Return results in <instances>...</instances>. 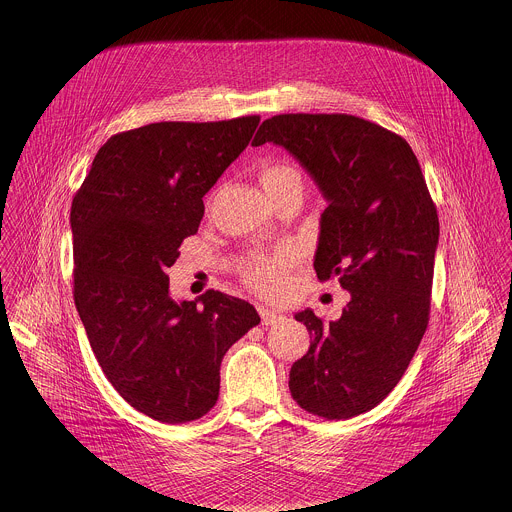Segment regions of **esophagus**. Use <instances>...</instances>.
Returning a JSON list of instances; mask_svg holds the SVG:
<instances>
[{"label":"esophagus","instance_id":"1","mask_svg":"<svg viewBox=\"0 0 512 512\" xmlns=\"http://www.w3.org/2000/svg\"><path fill=\"white\" fill-rule=\"evenodd\" d=\"M258 311H260V317H262V325H276V323L284 321V315H280V313H276V311H272L264 305L258 307Z\"/></svg>","mask_w":512,"mask_h":512}]
</instances>
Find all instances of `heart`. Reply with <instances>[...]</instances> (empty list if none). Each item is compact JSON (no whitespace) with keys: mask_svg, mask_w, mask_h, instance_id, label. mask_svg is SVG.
<instances>
[{"mask_svg":"<svg viewBox=\"0 0 512 512\" xmlns=\"http://www.w3.org/2000/svg\"><path fill=\"white\" fill-rule=\"evenodd\" d=\"M260 181L272 201L288 193H303V175L288 161H268L260 169ZM292 250H282L276 254H256L246 264V280L264 295H278L284 288L286 270L292 266Z\"/></svg>","mask_w":512,"mask_h":512,"instance_id":"1","label":"heart"}]
</instances>
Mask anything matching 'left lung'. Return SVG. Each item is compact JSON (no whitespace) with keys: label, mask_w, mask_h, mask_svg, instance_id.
<instances>
[{"label":"left lung","mask_w":512,"mask_h":512,"mask_svg":"<svg viewBox=\"0 0 512 512\" xmlns=\"http://www.w3.org/2000/svg\"><path fill=\"white\" fill-rule=\"evenodd\" d=\"M266 142L286 147L327 199L313 268L351 293L337 321L295 315L313 341L290 392L313 416L349 420L392 392L428 329L438 209L412 147L374 122L280 114L252 146Z\"/></svg>","instance_id":"obj_1"}]
</instances>
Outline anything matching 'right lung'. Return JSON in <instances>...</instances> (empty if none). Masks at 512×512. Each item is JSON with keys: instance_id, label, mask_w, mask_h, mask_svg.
Wrapping results in <instances>:
<instances>
[{"instance_id": "add662e5", "label": "right lung", "mask_w": 512, "mask_h": 512, "mask_svg": "<svg viewBox=\"0 0 512 512\" xmlns=\"http://www.w3.org/2000/svg\"><path fill=\"white\" fill-rule=\"evenodd\" d=\"M260 116L157 122L98 149L71 207L74 303L110 384L165 424L205 416L219 400L226 351L260 323L226 293L177 303L167 268L199 230L203 197L246 149Z\"/></svg>"}]
</instances>
